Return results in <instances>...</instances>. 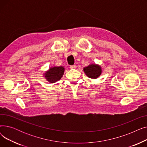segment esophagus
<instances>
[{
  "mask_svg": "<svg viewBox=\"0 0 147 147\" xmlns=\"http://www.w3.org/2000/svg\"><path fill=\"white\" fill-rule=\"evenodd\" d=\"M76 67H77L76 65H73L69 66V68H70V69H74V68H76Z\"/></svg>",
  "mask_w": 147,
  "mask_h": 147,
  "instance_id": "1",
  "label": "esophagus"
}]
</instances>
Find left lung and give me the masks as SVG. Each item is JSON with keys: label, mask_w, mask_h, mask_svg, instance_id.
I'll list each match as a JSON object with an SVG mask.
<instances>
[{"label": "left lung", "mask_w": 147, "mask_h": 147, "mask_svg": "<svg viewBox=\"0 0 147 147\" xmlns=\"http://www.w3.org/2000/svg\"><path fill=\"white\" fill-rule=\"evenodd\" d=\"M83 71L88 78L92 79L98 78L102 73V68L98 64H91L83 68Z\"/></svg>", "instance_id": "left-lung-1"}]
</instances>
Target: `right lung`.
Listing matches in <instances>:
<instances>
[{
	"label": "right lung",
	"instance_id": "right-lung-1",
	"mask_svg": "<svg viewBox=\"0 0 147 147\" xmlns=\"http://www.w3.org/2000/svg\"><path fill=\"white\" fill-rule=\"evenodd\" d=\"M64 71L65 68L63 66H54L49 68L48 71H45L43 76L46 80L51 83H53L57 82L61 79Z\"/></svg>",
	"mask_w": 147,
	"mask_h": 147
}]
</instances>
